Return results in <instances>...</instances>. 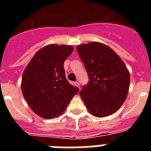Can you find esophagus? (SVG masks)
Instances as JSON below:
<instances>
[{"instance_id":"1","label":"esophagus","mask_w":151,"mask_h":151,"mask_svg":"<svg viewBox=\"0 0 151 151\" xmlns=\"http://www.w3.org/2000/svg\"><path fill=\"white\" fill-rule=\"evenodd\" d=\"M75 85H76V86H77V87H78V88H80L79 82H75Z\"/></svg>"}]
</instances>
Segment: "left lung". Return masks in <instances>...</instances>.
Segmentation results:
<instances>
[{"label": "left lung", "mask_w": 151, "mask_h": 151, "mask_svg": "<svg viewBox=\"0 0 151 151\" xmlns=\"http://www.w3.org/2000/svg\"><path fill=\"white\" fill-rule=\"evenodd\" d=\"M77 51L88 74L89 82L80 96L89 113L97 117L112 115L127 97L129 70L110 47L100 42L77 45Z\"/></svg>", "instance_id": "1"}]
</instances>
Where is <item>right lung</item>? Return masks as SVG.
Returning a JSON list of instances; mask_svg holds the SVG:
<instances>
[{"label":"right lung","mask_w":151,"mask_h":151,"mask_svg":"<svg viewBox=\"0 0 151 151\" xmlns=\"http://www.w3.org/2000/svg\"><path fill=\"white\" fill-rule=\"evenodd\" d=\"M70 45H49L40 49L23 72L21 88L31 109L45 119L59 116L78 88L69 83L64 61L72 54Z\"/></svg>","instance_id":"add662e5"}]
</instances>
